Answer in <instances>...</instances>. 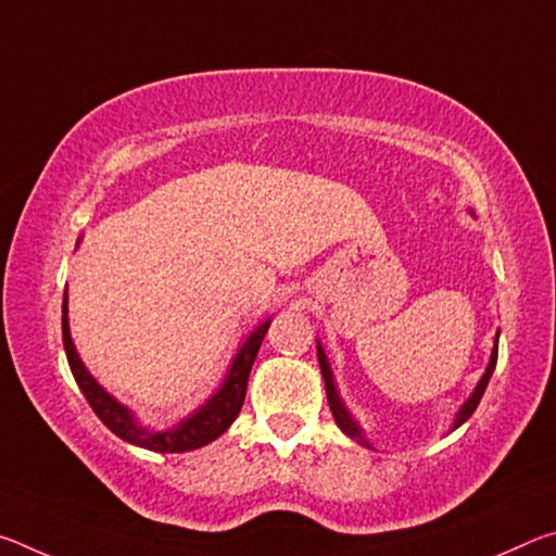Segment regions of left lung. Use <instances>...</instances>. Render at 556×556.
Segmentation results:
<instances>
[{
  "label": "left lung",
  "mask_w": 556,
  "mask_h": 556,
  "mask_svg": "<svg viewBox=\"0 0 556 556\" xmlns=\"http://www.w3.org/2000/svg\"><path fill=\"white\" fill-rule=\"evenodd\" d=\"M316 355H318V365H321V375H324V382H326V397H328V404H331V412H333V417H336V425L341 427L343 434H348L351 439H355L357 444H368V441L363 439L361 429H357V425H355V421L351 419V414L345 412L343 402L338 400V392H336V388H333V375H331V368H328V363H326V355H324V348H321V345L316 348ZM495 363H497V338H495V348H493L491 363H488V368H485V375L481 378V382H478V388L473 390V394H470V397L464 402V407H460V412L456 414L454 429L464 425V421L470 417V414L476 412L478 402H481L483 392H485V388H488V380H491V375H493V370H495Z\"/></svg>",
  "instance_id": "1"
}]
</instances>
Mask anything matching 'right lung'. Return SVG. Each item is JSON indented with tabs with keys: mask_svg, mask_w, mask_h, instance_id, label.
<instances>
[{
	"mask_svg": "<svg viewBox=\"0 0 556 556\" xmlns=\"http://www.w3.org/2000/svg\"><path fill=\"white\" fill-rule=\"evenodd\" d=\"M267 328H269V321L262 324L257 331L244 341L238 357H235L228 378L223 382V388L215 392L208 402H205V407L191 414V417L181 421V425L172 431H149L142 425H137V419L131 417L129 409L122 407L115 397H110V394L102 390L100 384L92 380V375L86 370V365H83L71 341L68 299L63 294V348L80 392L86 394L92 412L98 414L102 425H105L112 434H117L119 439H125L135 446L156 451V454H181V451L201 448L205 444H211L213 439H218L223 431L232 425L235 417H238L242 409L252 363H255V357L260 353L262 338H265Z\"/></svg>",
	"mask_w": 556,
	"mask_h": 556,
	"instance_id": "right-lung-1",
	"label": "right lung"
}]
</instances>
